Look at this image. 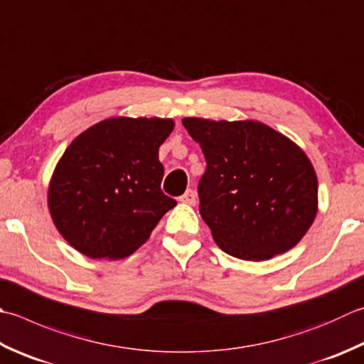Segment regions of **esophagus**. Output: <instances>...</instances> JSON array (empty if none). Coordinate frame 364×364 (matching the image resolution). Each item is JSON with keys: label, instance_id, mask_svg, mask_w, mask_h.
<instances>
[{"label": "esophagus", "instance_id": "34e87169", "mask_svg": "<svg viewBox=\"0 0 364 364\" xmlns=\"http://www.w3.org/2000/svg\"><path fill=\"white\" fill-rule=\"evenodd\" d=\"M180 202L183 203H188V205H196L197 202V197H196V192L192 189H188L184 194L180 197Z\"/></svg>", "mask_w": 364, "mask_h": 364}]
</instances>
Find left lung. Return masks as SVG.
Returning <instances> with one entry per match:
<instances>
[{
    "mask_svg": "<svg viewBox=\"0 0 364 364\" xmlns=\"http://www.w3.org/2000/svg\"><path fill=\"white\" fill-rule=\"evenodd\" d=\"M200 145V215L224 252L262 262L300 243L318 210V184L295 141L254 119L183 118Z\"/></svg>",
    "mask_w": 364,
    "mask_h": 364,
    "instance_id": "left-lung-1",
    "label": "left lung"
}]
</instances>
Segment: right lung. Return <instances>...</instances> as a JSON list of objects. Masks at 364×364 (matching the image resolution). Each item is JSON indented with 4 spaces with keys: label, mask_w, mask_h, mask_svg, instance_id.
<instances>
[{
    "label": "right lung",
    "mask_w": 364,
    "mask_h": 364,
    "mask_svg": "<svg viewBox=\"0 0 364 364\" xmlns=\"http://www.w3.org/2000/svg\"><path fill=\"white\" fill-rule=\"evenodd\" d=\"M173 127L172 118H107L66 148L50 178L47 203L75 251L124 259L176 205L161 191L159 162V146Z\"/></svg>",
    "instance_id": "1"
}]
</instances>
